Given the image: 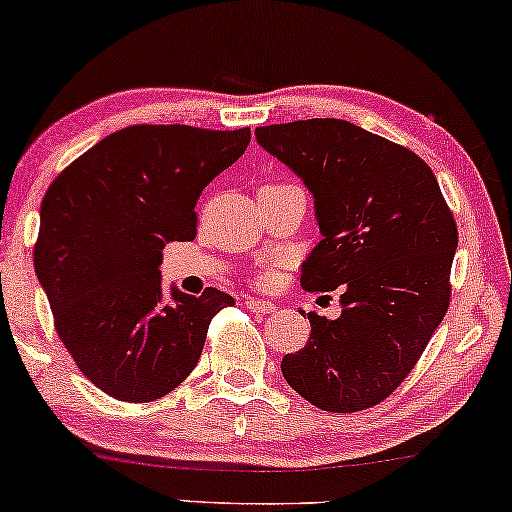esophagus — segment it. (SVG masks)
<instances>
[{"instance_id":"obj_1","label":"esophagus","mask_w":512,"mask_h":512,"mask_svg":"<svg viewBox=\"0 0 512 512\" xmlns=\"http://www.w3.org/2000/svg\"><path fill=\"white\" fill-rule=\"evenodd\" d=\"M244 305H247L249 312H256V314H270V312H275V303H270V300L247 298V300H244Z\"/></svg>"}]
</instances>
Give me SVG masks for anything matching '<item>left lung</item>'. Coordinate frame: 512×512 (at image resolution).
<instances>
[{"label": "left lung", "instance_id": "1", "mask_svg": "<svg viewBox=\"0 0 512 512\" xmlns=\"http://www.w3.org/2000/svg\"><path fill=\"white\" fill-rule=\"evenodd\" d=\"M256 139L314 198L321 240L300 286L340 289L342 305L338 319L307 312L310 340L282 359L284 380L321 410H366L408 377L445 317L454 216L417 153L349 121L263 125Z\"/></svg>", "mask_w": 512, "mask_h": 512}]
</instances>
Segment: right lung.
I'll return each instance as SVG.
<instances>
[{
    "instance_id": "obj_1",
    "label": "right lung",
    "mask_w": 512,
    "mask_h": 512,
    "mask_svg": "<svg viewBox=\"0 0 512 512\" xmlns=\"http://www.w3.org/2000/svg\"><path fill=\"white\" fill-rule=\"evenodd\" d=\"M251 130L130 125L111 132L48 186L34 270L55 331L104 394L146 403L191 375L209 321L233 305L207 286L163 296L167 242H191L202 188L247 151Z\"/></svg>"
}]
</instances>
